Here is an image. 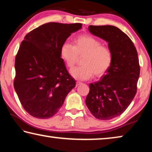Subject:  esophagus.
<instances>
[{
	"mask_svg": "<svg viewBox=\"0 0 152 152\" xmlns=\"http://www.w3.org/2000/svg\"><path fill=\"white\" fill-rule=\"evenodd\" d=\"M82 82H80V81H77L76 82V86H79V85H80V84H82Z\"/></svg>",
	"mask_w": 152,
	"mask_h": 152,
	"instance_id": "34e87169",
	"label": "esophagus"
}]
</instances>
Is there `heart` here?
Masks as SVG:
<instances>
[{"mask_svg":"<svg viewBox=\"0 0 152 152\" xmlns=\"http://www.w3.org/2000/svg\"><path fill=\"white\" fill-rule=\"evenodd\" d=\"M60 56L68 68L73 67L82 56L81 66L70 70L74 78L84 80L94 74L101 76L109 70L113 61V54L110 49L102 45L100 40L91 35H80L74 40V45L64 42L60 48Z\"/></svg>","mask_w":152,"mask_h":152,"instance_id":"obj_1","label":"heart"}]
</instances>
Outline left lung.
I'll use <instances>...</instances> for the list:
<instances>
[{
  "instance_id": "left-lung-1",
  "label": "left lung",
  "mask_w": 152,
  "mask_h": 152,
  "mask_svg": "<svg viewBox=\"0 0 152 152\" xmlns=\"http://www.w3.org/2000/svg\"><path fill=\"white\" fill-rule=\"evenodd\" d=\"M88 30L108 42L113 61L99 81L89 84L86 104L96 119H112L127 109L137 92L140 74L137 52L132 41L119 28L90 25Z\"/></svg>"
}]
</instances>
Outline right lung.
I'll return each mask as SVG.
<instances>
[{
	"instance_id": "obj_1",
	"label": "right lung",
	"mask_w": 152,
	"mask_h": 152,
	"mask_svg": "<svg viewBox=\"0 0 152 152\" xmlns=\"http://www.w3.org/2000/svg\"><path fill=\"white\" fill-rule=\"evenodd\" d=\"M81 23L43 24L25 35L15 58L14 88L24 109L37 119L60 110L76 86L61 58L60 48Z\"/></svg>"
}]
</instances>
